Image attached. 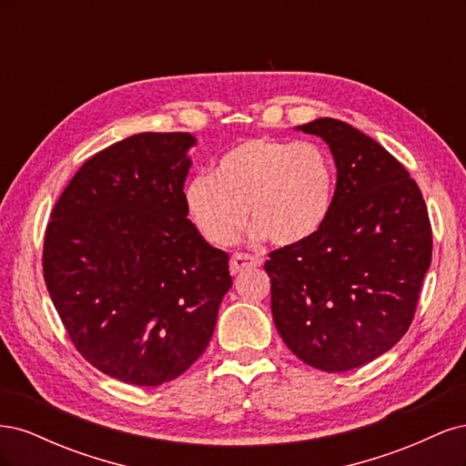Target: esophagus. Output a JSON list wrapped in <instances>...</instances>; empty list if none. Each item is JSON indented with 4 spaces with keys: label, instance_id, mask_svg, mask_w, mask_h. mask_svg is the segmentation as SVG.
Returning a JSON list of instances; mask_svg holds the SVG:
<instances>
[{
    "label": "esophagus",
    "instance_id": "34e87169",
    "mask_svg": "<svg viewBox=\"0 0 466 466\" xmlns=\"http://www.w3.org/2000/svg\"><path fill=\"white\" fill-rule=\"evenodd\" d=\"M255 266H260V260L250 257V255H243V252H235V255L231 257V262H229V270L231 274H238L243 270H248V268H255Z\"/></svg>",
    "mask_w": 466,
    "mask_h": 466
}]
</instances>
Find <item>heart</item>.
<instances>
[{"instance_id": "obj_1", "label": "heart", "mask_w": 466, "mask_h": 466, "mask_svg": "<svg viewBox=\"0 0 466 466\" xmlns=\"http://www.w3.org/2000/svg\"><path fill=\"white\" fill-rule=\"evenodd\" d=\"M334 190L336 167L320 144L258 136L223 153L214 175L192 177L185 200L209 243H235L250 211L252 237L291 247L322 229Z\"/></svg>"}]
</instances>
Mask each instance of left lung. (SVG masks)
<instances>
[{"label":"left lung","instance_id":"obj_1","mask_svg":"<svg viewBox=\"0 0 466 466\" xmlns=\"http://www.w3.org/2000/svg\"><path fill=\"white\" fill-rule=\"evenodd\" d=\"M329 144L332 211L309 241L270 252L272 317L307 365L340 373L385 354L414 319L431 262V225L416 182L392 155L336 118L298 126Z\"/></svg>","mask_w":466,"mask_h":466}]
</instances>
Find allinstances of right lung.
Wrapping results in <instances>:
<instances>
[{
  "mask_svg": "<svg viewBox=\"0 0 466 466\" xmlns=\"http://www.w3.org/2000/svg\"><path fill=\"white\" fill-rule=\"evenodd\" d=\"M185 132L136 134L93 155L52 209L42 270L79 354L122 383L185 373L229 291L228 252L187 218Z\"/></svg>",
  "mask_w": 466,
  "mask_h": 466,
  "instance_id": "obj_1",
  "label": "right lung"
}]
</instances>
